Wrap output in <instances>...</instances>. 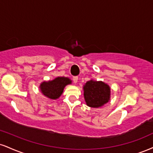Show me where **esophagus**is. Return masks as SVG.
<instances>
[{
	"instance_id": "esophagus-1",
	"label": "esophagus",
	"mask_w": 153,
	"mask_h": 153,
	"mask_svg": "<svg viewBox=\"0 0 153 153\" xmlns=\"http://www.w3.org/2000/svg\"><path fill=\"white\" fill-rule=\"evenodd\" d=\"M78 77L74 76L73 78V82H74V83H77V82H78Z\"/></svg>"
}]
</instances>
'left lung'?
<instances>
[{"label": "left lung", "instance_id": "left-lung-1", "mask_svg": "<svg viewBox=\"0 0 153 153\" xmlns=\"http://www.w3.org/2000/svg\"><path fill=\"white\" fill-rule=\"evenodd\" d=\"M83 91L86 104L91 108H99L110 100V86L102 81L89 80L83 86Z\"/></svg>", "mask_w": 153, "mask_h": 153}]
</instances>
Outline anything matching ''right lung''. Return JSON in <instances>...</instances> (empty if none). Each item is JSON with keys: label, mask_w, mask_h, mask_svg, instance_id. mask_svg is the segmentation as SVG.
<instances>
[{"label": "right lung", "mask_w": 153, "mask_h": 153, "mask_svg": "<svg viewBox=\"0 0 153 153\" xmlns=\"http://www.w3.org/2000/svg\"><path fill=\"white\" fill-rule=\"evenodd\" d=\"M71 80L66 77H58L53 80L44 81L40 84V89L45 97L52 100L58 99L67 85L71 84Z\"/></svg>", "instance_id": "add662e5"}]
</instances>
